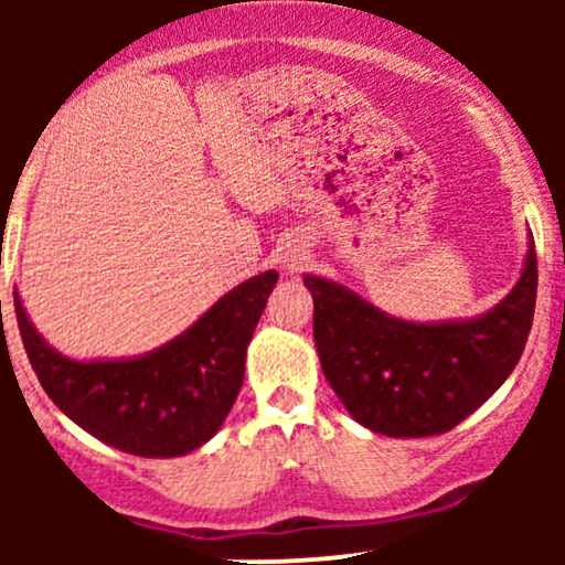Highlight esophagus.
<instances>
[{
  "mask_svg": "<svg viewBox=\"0 0 565 565\" xmlns=\"http://www.w3.org/2000/svg\"><path fill=\"white\" fill-rule=\"evenodd\" d=\"M305 260H308V249H305L302 244H289L287 249L281 252V257H278L284 274H297Z\"/></svg>",
  "mask_w": 565,
  "mask_h": 565,
  "instance_id": "esophagus-1",
  "label": "esophagus"
}]
</instances>
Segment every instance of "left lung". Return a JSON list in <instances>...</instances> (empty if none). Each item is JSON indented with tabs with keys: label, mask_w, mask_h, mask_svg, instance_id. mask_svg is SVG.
Returning a JSON list of instances; mask_svg holds the SVG:
<instances>
[{
	"label": "left lung",
	"mask_w": 565,
	"mask_h": 565,
	"mask_svg": "<svg viewBox=\"0 0 565 565\" xmlns=\"http://www.w3.org/2000/svg\"><path fill=\"white\" fill-rule=\"evenodd\" d=\"M323 374L350 417L391 438L451 430L494 395L521 361L536 302V252L502 302L476 319L414 323L342 284L305 276Z\"/></svg>",
	"instance_id": "8db88e82"
}]
</instances>
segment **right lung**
Returning <instances> with one entry per match:
<instances>
[{
  "label": "right lung",
  "instance_id": "right-lung-1",
  "mask_svg": "<svg viewBox=\"0 0 565 565\" xmlns=\"http://www.w3.org/2000/svg\"><path fill=\"white\" fill-rule=\"evenodd\" d=\"M278 281L246 278L183 334L135 359L74 361L44 342L15 291V316L44 393L82 430L135 457H183L228 417L244 382L246 345Z\"/></svg>",
  "mask_w": 565,
  "mask_h": 565
}]
</instances>
